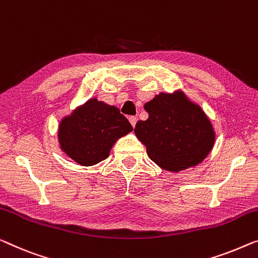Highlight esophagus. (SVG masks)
I'll return each mask as SVG.
<instances>
[{
  "instance_id": "esophagus-1",
  "label": "esophagus",
  "mask_w": 258,
  "mask_h": 258,
  "mask_svg": "<svg viewBox=\"0 0 258 258\" xmlns=\"http://www.w3.org/2000/svg\"><path fill=\"white\" fill-rule=\"evenodd\" d=\"M128 120H130V122H131V125H132L133 127H134V126H136V124H137V121H138V118L132 116V117L128 118Z\"/></svg>"
}]
</instances>
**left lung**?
<instances>
[{"instance_id":"left-lung-1","label":"left lung","mask_w":258,"mask_h":258,"mask_svg":"<svg viewBox=\"0 0 258 258\" xmlns=\"http://www.w3.org/2000/svg\"><path fill=\"white\" fill-rule=\"evenodd\" d=\"M144 107L148 119L138 121L134 132L160 168L170 172L185 170L202 163L212 151V122L184 91L160 92Z\"/></svg>"}]
</instances>
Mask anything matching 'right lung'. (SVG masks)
Listing matches in <instances>:
<instances>
[{
  "instance_id": "add662e5",
  "label": "right lung",
  "mask_w": 258,
  "mask_h": 258,
  "mask_svg": "<svg viewBox=\"0 0 258 258\" xmlns=\"http://www.w3.org/2000/svg\"><path fill=\"white\" fill-rule=\"evenodd\" d=\"M133 127L113 105L90 98L61 119L57 128L60 149L80 166H95L110 155L118 139Z\"/></svg>"
}]
</instances>
